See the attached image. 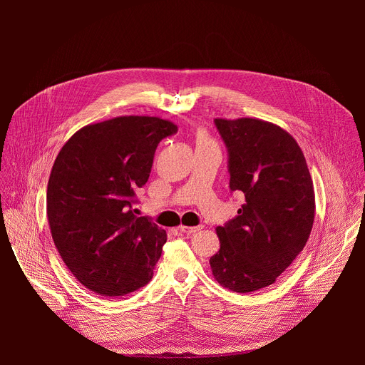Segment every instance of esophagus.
Segmentation results:
<instances>
[{
    "instance_id": "esophagus-1",
    "label": "esophagus",
    "mask_w": 365,
    "mask_h": 365,
    "mask_svg": "<svg viewBox=\"0 0 365 365\" xmlns=\"http://www.w3.org/2000/svg\"><path fill=\"white\" fill-rule=\"evenodd\" d=\"M179 230H180V232H183V234H186V235H190V234H195L196 231L202 230V227H200V225H199V227H186V225H180Z\"/></svg>"
}]
</instances>
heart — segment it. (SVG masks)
I'll return each instance as SVG.
<instances>
[{"label":"heart","instance_id":"b5f03b06","mask_svg":"<svg viewBox=\"0 0 365 365\" xmlns=\"http://www.w3.org/2000/svg\"><path fill=\"white\" fill-rule=\"evenodd\" d=\"M196 141H197V144H202V143H212L211 141V138H210V135H207L205 131H197V134H196Z\"/></svg>","mask_w":365,"mask_h":365}]
</instances>
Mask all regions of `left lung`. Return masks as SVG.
Here are the masks:
<instances>
[{"label":"left lung","instance_id":"1","mask_svg":"<svg viewBox=\"0 0 365 365\" xmlns=\"http://www.w3.org/2000/svg\"><path fill=\"white\" fill-rule=\"evenodd\" d=\"M228 148L230 189L242 192L238 215L217 227L215 280L237 293L267 287L303 250L315 220V192L297 141L258 118H215Z\"/></svg>","mask_w":365,"mask_h":365}]
</instances>
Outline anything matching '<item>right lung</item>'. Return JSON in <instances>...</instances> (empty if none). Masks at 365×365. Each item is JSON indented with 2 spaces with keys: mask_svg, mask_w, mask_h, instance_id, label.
I'll return each instance as SVG.
<instances>
[{
  "mask_svg": "<svg viewBox=\"0 0 365 365\" xmlns=\"http://www.w3.org/2000/svg\"><path fill=\"white\" fill-rule=\"evenodd\" d=\"M169 120L124 115L78 130L62 147L47 183L51 238L71 273L101 296H124L153 277L166 231L133 210Z\"/></svg>",
  "mask_w": 365,
  "mask_h": 365,
  "instance_id": "add662e5",
  "label": "right lung"
}]
</instances>
